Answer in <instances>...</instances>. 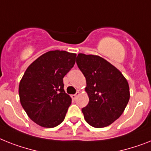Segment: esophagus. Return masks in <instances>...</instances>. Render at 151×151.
Wrapping results in <instances>:
<instances>
[{"label":"esophagus","instance_id":"34e87169","mask_svg":"<svg viewBox=\"0 0 151 151\" xmlns=\"http://www.w3.org/2000/svg\"><path fill=\"white\" fill-rule=\"evenodd\" d=\"M78 95H79V93H77L76 94H74V95H72V96H71V97H72V99H73V100H75V99H76L77 96H78Z\"/></svg>","mask_w":151,"mask_h":151}]
</instances>
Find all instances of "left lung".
Here are the masks:
<instances>
[{"label": "left lung", "instance_id": "1", "mask_svg": "<svg viewBox=\"0 0 151 151\" xmlns=\"http://www.w3.org/2000/svg\"><path fill=\"white\" fill-rule=\"evenodd\" d=\"M78 68L86 79L89 101L82 109L86 121L93 127L110 125L122 115L129 99L127 81L117 68L100 56L79 53Z\"/></svg>", "mask_w": 151, "mask_h": 151}]
</instances>
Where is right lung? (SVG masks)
Wrapping results in <instances>:
<instances>
[{
	"mask_svg": "<svg viewBox=\"0 0 151 151\" xmlns=\"http://www.w3.org/2000/svg\"><path fill=\"white\" fill-rule=\"evenodd\" d=\"M76 54L50 51L26 69L19 84V97L29 118L41 127H55L65 119L72 99L63 78L74 66Z\"/></svg>",
	"mask_w": 151,
	"mask_h": 151,
	"instance_id": "obj_1",
	"label": "right lung"
}]
</instances>
